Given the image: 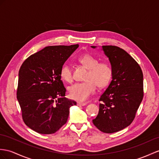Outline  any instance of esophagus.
<instances>
[{"label":"esophagus","mask_w":159,"mask_h":159,"mask_svg":"<svg viewBox=\"0 0 159 159\" xmlns=\"http://www.w3.org/2000/svg\"><path fill=\"white\" fill-rule=\"evenodd\" d=\"M77 104L78 106H85L86 104V102H77Z\"/></svg>","instance_id":"esophagus-1"}]
</instances>
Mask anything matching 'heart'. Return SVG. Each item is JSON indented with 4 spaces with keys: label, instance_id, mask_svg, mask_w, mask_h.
<instances>
[{
    "label": "heart",
    "instance_id": "b5f03b06",
    "mask_svg": "<svg viewBox=\"0 0 159 159\" xmlns=\"http://www.w3.org/2000/svg\"><path fill=\"white\" fill-rule=\"evenodd\" d=\"M78 61L88 69V72L84 77L85 82L76 83L69 87L71 98L83 101L86 100L94 93L96 86L103 88L109 84L113 74L111 65L105 61L99 60L89 54H84L79 57ZM60 77L65 82H73L72 69L67 64H64L60 69Z\"/></svg>",
    "mask_w": 159,
    "mask_h": 159
}]
</instances>
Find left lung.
Instances as JSON below:
<instances>
[{"mask_svg":"<svg viewBox=\"0 0 159 159\" xmlns=\"http://www.w3.org/2000/svg\"><path fill=\"white\" fill-rule=\"evenodd\" d=\"M102 50L109 57L113 74L109 86L100 96L98 114L92 122L100 131L112 134L134 121L144 96L143 73L139 64L123 49L102 46Z\"/></svg>","mask_w":159,"mask_h":159,"instance_id":"left-lung-1","label":"left lung"}]
</instances>
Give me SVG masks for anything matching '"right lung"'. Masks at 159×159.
Listing matches in <instances>:
<instances>
[{"instance_id":"right-lung-1","label":"right lung","mask_w":159,"mask_h":159,"mask_svg":"<svg viewBox=\"0 0 159 159\" xmlns=\"http://www.w3.org/2000/svg\"><path fill=\"white\" fill-rule=\"evenodd\" d=\"M78 44L46 46L26 59L19 71L17 98L23 121L41 134L55 133L67 123L74 100L65 97L60 69Z\"/></svg>"}]
</instances>
